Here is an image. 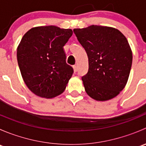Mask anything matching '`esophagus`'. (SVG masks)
<instances>
[{
  "mask_svg": "<svg viewBox=\"0 0 146 146\" xmlns=\"http://www.w3.org/2000/svg\"><path fill=\"white\" fill-rule=\"evenodd\" d=\"M73 70H74V72H77L78 70L77 65H74V66H73Z\"/></svg>",
  "mask_w": 146,
  "mask_h": 146,
  "instance_id": "34e87169",
  "label": "esophagus"
}]
</instances>
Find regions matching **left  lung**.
Wrapping results in <instances>:
<instances>
[{
    "label": "left lung",
    "mask_w": 146,
    "mask_h": 146,
    "mask_svg": "<svg viewBox=\"0 0 146 146\" xmlns=\"http://www.w3.org/2000/svg\"><path fill=\"white\" fill-rule=\"evenodd\" d=\"M73 32L88 57V72L82 77L85 92L95 100L112 99L124 88L130 74L133 57L127 39L117 29L105 26Z\"/></svg>",
    "instance_id": "8db88e82"
}]
</instances>
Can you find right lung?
<instances>
[{
  "instance_id": "1",
  "label": "right lung",
  "mask_w": 146,
  "mask_h": 146,
  "mask_svg": "<svg viewBox=\"0 0 146 146\" xmlns=\"http://www.w3.org/2000/svg\"><path fill=\"white\" fill-rule=\"evenodd\" d=\"M70 29L42 26L29 29L17 47V58L27 88L37 96L53 98L65 90L73 73L66 64L64 45Z\"/></svg>"
}]
</instances>
